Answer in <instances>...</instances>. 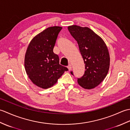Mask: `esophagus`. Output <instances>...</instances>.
Wrapping results in <instances>:
<instances>
[{
    "label": "esophagus",
    "instance_id": "esophagus-1",
    "mask_svg": "<svg viewBox=\"0 0 130 130\" xmlns=\"http://www.w3.org/2000/svg\"><path fill=\"white\" fill-rule=\"evenodd\" d=\"M68 68L69 70H71V68H72V66H71V64H69L68 66Z\"/></svg>",
    "mask_w": 130,
    "mask_h": 130
}]
</instances>
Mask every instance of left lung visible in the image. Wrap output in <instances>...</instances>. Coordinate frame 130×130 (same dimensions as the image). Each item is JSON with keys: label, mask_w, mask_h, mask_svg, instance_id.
Returning <instances> with one entry per match:
<instances>
[{"label": "left lung", "mask_w": 130, "mask_h": 130, "mask_svg": "<svg viewBox=\"0 0 130 130\" xmlns=\"http://www.w3.org/2000/svg\"><path fill=\"white\" fill-rule=\"evenodd\" d=\"M68 30L79 45L85 63L84 74L78 83L84 89H91L101 83L108 72L110 57L102 38L88 27L73 25ZM71 74L73 75V71Z\"/></svg>", "instance_id": "left-lung-1"}]
</instances>
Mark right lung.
<instances>
[{
    "instance_id": "1",
    "label": "right lung",
    "mask_w": 130,
    "mask_h": 130,
    "mask_svg": "<svg viewBox=\"0 0 130 130\" xmlns=\"http://www.w3.org/2000/svg\"><path fill=\"white\" fill-rule=\"evenodd\" d=\"M62 27H48L30 42L24 58V67L33 83L43 89L56 84L67 67L60 65L59 57L53 49Z\"/></svg>"
}]
</instances>
